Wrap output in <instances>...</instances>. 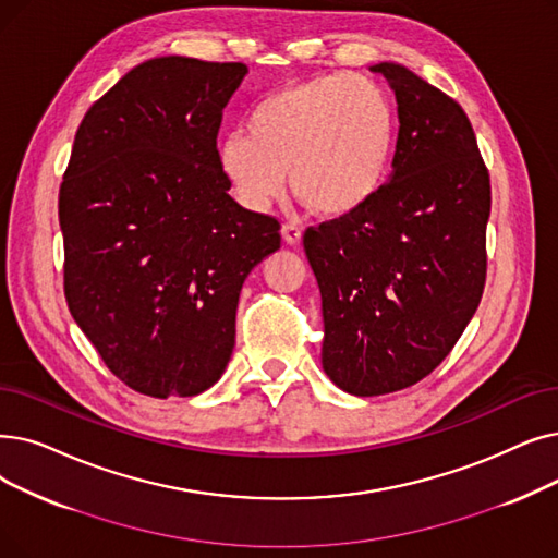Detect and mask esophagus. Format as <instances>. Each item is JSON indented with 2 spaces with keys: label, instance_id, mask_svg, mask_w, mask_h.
Masks as SVG:
<instances>
[{
  "label": "esophagus",
  "instance_id": "1",
  "mask_svg": "<svg viewBox=\"0 0 558 558\" xmlns=\"http://www.w3.org/2000/svg\"><path fill=\"white\" fill-rule=\"evenodd\" d=\"M280 232H282L284 244H289V246H299V244H301V230H299L296 226H289V223H284Z\"/></svg>",
  "mask_w": 558,
  "mask_h": 558
}]
</instances>
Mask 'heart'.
<instances>
[{"label":"heart","mask_w":558,"mask_h":558,"mask_svg":"<svg viewBox=\"0 0 558 558\" xmlns=\"http://www.w3.org/2000/svg\"><path fill=\"white\" fill-rule=\"evenodd\" d=\"M248 134L219 141L216 161L248 209L284 189L324 219H347L374 201L397 145V111L367 77L319 75L266 95L248 113Z\"/></svg>","instance_id":"1"}]
</instances>
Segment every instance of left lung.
Segmentation results:
<instances>
[{"instance_id": "obj_1", "label": "left lung", "mask_w": 558, "mask_h": 558, "mask_svg": "<svg viewBox=\"0 0 558 558\" xmlns=\"http://www.w3.org/2000/svg\"><path fill=\"white\" fill-rule=\"evenodd\" d=\"M372 72L399 111L392 175L369 205L307 228L324 312L322 365L349 395L415 385L449 355L486 284L490 175L456 100L399 63Z\"/></svg>"}]
</instances>
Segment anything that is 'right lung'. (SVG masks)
I'll return each instance as SVG.
<instances>
[{"mask_svg":"<svg viewBox=\"0 0 558 558\" xmlns=\"http://www.w3.org/2000/svg\"><path fill=\"white\" fill-rule=\"evenodd\" d=\"M248 68L157 57L95 102L59 191L63 289L105 365L155 399L196 397L234 349L241 284L280 223L241 207L216 161Z\"/></svg>","mask_w":558,"mask_h":558,"instance_id":"add662e5","label":"right lung"}]
</instances>
